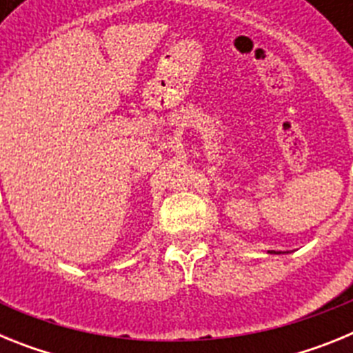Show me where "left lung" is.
I'll return each instance as SVG.
<instances>
[{"mask_svg": "<svg viewBox=\"0 0 353 353\" xmlns=\"http://www.w3.org/2000/svg\"><path fill=\"white\" fill-rule=\"evenodd\" d=\"M270 254H285V251H269Z\"/></svg>", "mask_w": 353, "mask_h": 353, "instance_id": "obj_1", "label": "left lung"}]
</instances>
